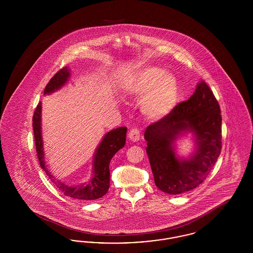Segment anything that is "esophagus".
Masks as SVG:
<instances>
[{
    "mask_svg": "<svg viewBox=\"0 0 253 253\" xmlns=\"http://www.w3.org/2000/svg\"><path fill=\"white\" fill-rule=\"evenodd\" d=\"M128 137H129V139H130L131 141H132V142L138 141L139 138H140V132H139V130H138V129H132V130L129 132Z\"/></svg>",
    "mask_w": 253,
    "mask_h": 253,
    "instance_id": "esophagus-1",
    "label": "esophagus"
}]
</instances>
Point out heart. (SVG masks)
I'll return each instance as SVG.
<instances>
[{
  "label": "heart",
  "instance_id": "1",
  "mask_svg": "<svg viewBox=\"0 0 253 253\" xmlns=\"http://www.w3.org/2000/svg\"><path fill=\"white\" fill-rule=\"evenodd\" d=\"M125 91L132 96H142L141 108L151 119L159 120L167 116L176 103L178 85L175 78L156 66L137 71L125 85Z\"/></svg>",
  "mask_w": 253,
  "mask_h": 253
}]
</instances>
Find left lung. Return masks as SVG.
<instances>
[{
    "instance_id": "8db88e82",
    "label": "left lung",
    "mask_w": 253,
    "mask_h": 253,
    "mask_svg": "<svg viewBox=\"0 0 253 253\" xmlns=\"http://www.w3.org/2000/svg\"><path fill=\"white\" fill-rule=\"evenodd\" d=\"M221 124L219 103L208 84L201 82L188 100L179 102L167 116L147 127L146 152L160 191L180 194L206 179L221 153ZM187 131L195 134L197 151L185 160L176 157L174 142Z\"/></svg>"
}]
</instances>
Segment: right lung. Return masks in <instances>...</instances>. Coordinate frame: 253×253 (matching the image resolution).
<instances>
[{"mask_svg": "<svg viewBox=\"0 0 253 253\" xmlns=\"http://www.w3.org/2000/svg\"><path fill=\"white\" fill-rule=\"evenodd\" d=\"M70 77V70L66 67L61 68L56 73L53 78L49 81L45 86L44 95L51 94L56 90H59L61 86L65 84ZM41 113L42 102H39L33 115V131L35 137L37 156L41 167L45 170L49 179L66 196L72 197L79 200H96L102 197L108 192L110 188V169L109 164L112 157L116 155L125 145L126 141V127H120L107 132L100 144L98 145L95 152L93 161V174L92 177L84 184L69 185L65 182L57 179L50 173L45 167L43 145L42 138V127H41Z\"/></svg>", "mask_w": 253, "mask_h": 253, "instance_id": "right-lung-1", "label": "right lung"}]
</instances>
